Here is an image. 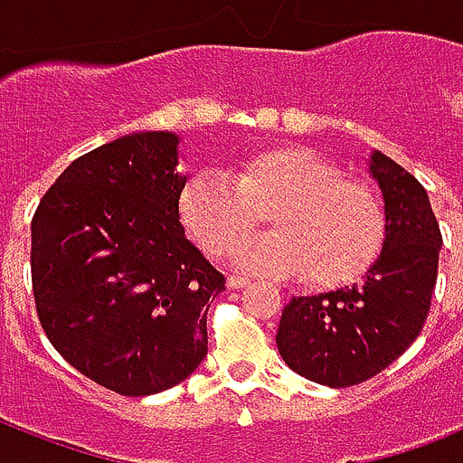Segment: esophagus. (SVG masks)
Here are the masks:
<instances>
[{"label": "esophagus", "instance_id": "34e87169", "mask_svg": "<svg viewBox=\"0 0 463 463\" xmlns=\"http://www.w3.org/2000/svg\"><path fill=\"white\" fill-rule=\"evenodd\" d=\"M245 286H250V279H247V276H228V288H245Z\"/></svg>", "mask_w": 463, "mask_h": 463}]
</instances>
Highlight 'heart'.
<instances>
[{
    "mask_svg": "<svg viewBox=\"0 0 463 463\" xmlns=\"http://www.w3.org/2000/svg\"><path fill=\"white\" fill-rule=\"evenodd\" d=\"M269 215L275 232L246 237ZM180 216L213 257L231 247L235 264L252 271L303 274L312 288L358 279L380 254L387 216L367 182L307 148H269L245 156L232 177L199 170L180 192Z\"/></svg>",
    "mask_w": 463,
    "mask_h": 463,
    "instance_id": "b5f03b06",
    "label": "heart"
}]
</instances>
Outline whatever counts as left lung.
<instances>
[{"label": "left lung", "instance_id": "1", "mask_svg": "<svg viewBox=\"0 0 463 463\" xmlns=\"http://www.w3.org/2000/svg\"><path fill=\"white\" fill-rule=\"evenodd\" d=\"M370 173L387 216L380 257L353 288L293 298L276 331L286 365L324 387H353L392 365L423 331L438 283L442 232L428 192L380 151Z\"/></svg>", "mask_w": 463, "mask_h": 463}]
</instances>
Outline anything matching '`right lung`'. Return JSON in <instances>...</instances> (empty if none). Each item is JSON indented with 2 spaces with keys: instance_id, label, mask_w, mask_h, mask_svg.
<instances>
[{
  "instance_id": "add662e5",
  "label": "right lung",
  "mask_w": 463,
  "mask_h": 463,
  "mask_svg": "<svg viewBox=\"0 0 463 463\" xmlns=\"http://www.w3.org/2000/svg\"><path fill=\"white\" fill-rule=\"evenodd\" d=\"M173 132H139L76 158L40 199L31 279L40 326L69 365L122 396L180 384L206 358L225 276L180 223Z\"/></svg>"
}]
</instances>
